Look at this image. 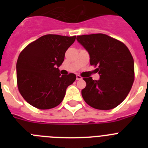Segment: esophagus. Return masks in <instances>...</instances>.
Segmentation results:
<instances>
[{"instance_id":"esophagus-1","label":"esophagus","mask_w":148,"mask_h":148,"mask_svg":"<svg viewBox=\"0 0 148 148\" xmlns=\"http://www.w3.org/2000/svg\"><path fill=\"white\" fill-rule=\"evenodd\" d=\"M76 79H77V80H81V79H82V78L79 75H76Z\"/></svg>"}]
</instances>
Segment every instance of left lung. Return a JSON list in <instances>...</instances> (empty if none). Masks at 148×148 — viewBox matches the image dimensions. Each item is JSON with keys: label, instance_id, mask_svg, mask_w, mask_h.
Instances as JSON below:
<instances>
[{"label": "left lung", "instance_id": "1", "mask_svg": "<svg viewBox=\"0 0 148 148\" xmlns=\"http://www.w3.org/2000/svg\"><path fill=\"white\" fill-rule=\"evenodd\" d=\"M77 40L90 55L91 65L99 74V80L84 78V100L98 110H108L119 105L131 90L134 81V61L125 44L105 34L77 36Z\"/></svg>", "mask_w": 148, "mask_h": 148}]
</instances>
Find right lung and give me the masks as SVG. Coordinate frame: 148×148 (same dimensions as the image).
I'll return each mask as SVG.
<instances>
[{
    "instance_id": "obj_1",
    "label": "right lung",
    "mask_w": 148,
    "mask_h": 148,
    "mask_svg": "<svg viewBox=\"0 0 148 148\" xmlns=\"http://www.w3.org/2000/svg\"><path fill=\"white\" fill-rule=\"evenodd\" d=\"M75 40V36L46 35L30 43L20 53L16 64L18 87L29 104L47 110L62 101L66 88L75 82L76 75H61L58 67Z\"/></svg>"
}]
</instances>
